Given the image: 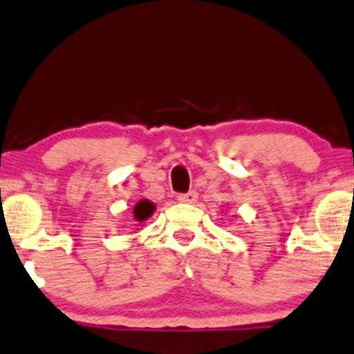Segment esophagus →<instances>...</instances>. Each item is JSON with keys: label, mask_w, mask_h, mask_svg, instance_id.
<instances>
[{"label": "esophagus", "mask_w": 354, "mask_h": 354, "mask_svg": "<svg viewBox=\"0 0 354 354\" xmlns=\"http://www.w3.org/2000/svg\"><path fill=\"white\" fill-rule=\"evenodd\" d=\"M197 198H198V194L197 192H189V194H180L177 197V200L180 203H187V205H192V203H195L197 202Z\"/></svg>", "instance_id": "obj_1"}]
</instances>
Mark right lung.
Segmentation results:
<instances>
[{
  "label": "right lung",
  "mask_w": 354,
  "mask_h": 354,
  "mask_svg": "<svg viewBox=\"0 0 354 354\" xmlns=\"http://www.w3.org/2000/svg\"><path fill=\"white\" fill-rule=\"evenodd\" d=\"M156 212V205L151 202V200L144 198V200H139V202L134 205L133 208V218L139 223H142V221H146L147 218H151L152 213Z\"/></svg>",
  "instance_id": "add662e5"
}]
</instances>
